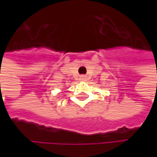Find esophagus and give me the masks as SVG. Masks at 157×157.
I'll return each instance as SVG.
<instances>
[{"instance_id":"1","label":"esophagus","mask_w":157,"mask_h":157,"mask_svg":"<svg viewBox=\"0 0 157 157\" xmlns=\"http://www.w3.org/2000/svg\"><path fill=\"white\" fill-rule=\"evenodd\" d=\"M85 78H86V76H85V75H81V76H80V79H81L82 81H84Z\"/></svg>"}]
</instances>
